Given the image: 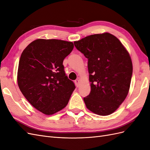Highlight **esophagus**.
Instances as JSON below:
<instances>
[{
  "label": "esophagus",
  "mask_w": 150,
  "mask_h": 150,
  "mask_svg": "<svg viewBox=\"0 0 150 150\" xmlns=\"http://www.w3.org/2000/svg\"><path fill=\"white\" fill-rule=\"evenodd\" d=\"M74 83H75V84H76V87H79V84H80V81H79V79H76V80H75Z\"/></svg>",
  "instance_id": "obj_1"
}]
</instances>
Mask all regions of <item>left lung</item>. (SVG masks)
<instances>
[{"mask_svg":"<svg viewBox=\"0 0 150 150\" xmlns=\"http://www.w3.org/2000/svg\"><path fill=\"white\" fill-rule=\"evenodd\" d=\"M74 44L88 59L91 92L84 98L86 108L100 116L112 114L129 93L133 64L128 51L108 33L86 36Z\"/></svg>","mask_w":150,"mask_h":150,"instance_id":"8db88e82","label":"left lung"}]
</instances>
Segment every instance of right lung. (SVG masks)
Instances as JSON below:
<instances>
[{
	"label": "right lung",
	"instance_id": "1",
	"mask_svg": "<svg viewBox=\"0 0 150 150\" xmlns=\"http://www.w3.org/2000/svg\"><path fill=\"white\" fill-rule=\"evenodd\" d=\"M73 48L72 42L38 39L22 52L18 86L31 105L44 115H52L64 109L76 88L62 64Z\"/></svg>",
	"mask_w": 150,
	"mask_h": 150
}]
</instances>
